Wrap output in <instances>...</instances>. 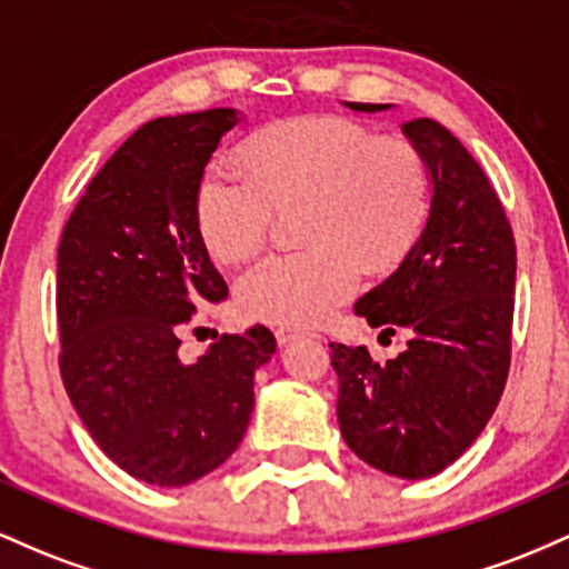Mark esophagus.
I'll use <instances>...</instances> for the list:
<instances>
[{"instance_id": "obj_1", "label": "esophagus", "mask_w": 569, "mask_h": 569, "mask_svg": "<svg viewBox=\"0 0 569 569\" xmlns=\"http://www.w3.org/2000/svg\"><path fill=\"white\" fill-rule=\"evenodd\" d=\"M299 335H302V331H297V329H286V326H280V329H276V339H278V345L291 342V339H297Z\"/></svg>"}]
</instances>
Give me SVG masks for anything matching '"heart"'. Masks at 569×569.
<instances>
[{
  "mask_svg": "<svg viewBox=\"0 0 569 569\" xmlns=\"http://www.w3.org/2000/svg\"><path fill=\"white\" fill-rule=\"evenodd\" d=\"M246 171L200 176L194 219L221 262L257 253L276 208L302 206L310 246L248 267L234 297L251 318L310 326L361 286V259L385 264L409 248L428 217L430 181L420 149L348 117L307 114L264 126L243 147Z\"/></svg>",
  "mask_w": 569,
  "mask_h": 569,
  "instance_id": "b5f03b06",
  "label": "heart"
}]
</instances>
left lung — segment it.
<instances>
[{
    "instance_id": "1",
    "label": "left lung",
    "mask_w": 569,
    "mask_h": 569,
    "mask_svg": "<svg viewBox=\"0 0 569 569\" xmlns=\"http://www.w3.org/2000/svg\"><path fill=\"white\" fill-rule=\"evenodd\" d=\"M382 112L385 103H348ZM433 181L430 213L401 264L356 312L393 335V361L331 342L337 420L377 471L428 479L466 452L498 407L511 367L516 243L502 202L466 147L430 117L403 122Z\"/></svg>"
}]
</instances>
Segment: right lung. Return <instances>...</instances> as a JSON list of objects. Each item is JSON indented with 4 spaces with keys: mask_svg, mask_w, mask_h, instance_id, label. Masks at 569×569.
I'll list each match as a JSON object with an SVG mask.
<instances>
[{
    "mask_svg": "<svg viewBox=\"0 0 569 569\" xmlns=\"http://www.w3.org/2000/svg\"><path fill=\"white\" fill-rule=\"evenodd\" d=\"M238 117H158L103 162L63 224L56 310L63 388L109 460L154 487H184L238 449L253 371L270 361L264 326L221 335L194 363L181 331L227 297L208 257L194 194Z\"/></svg>",
    "mask_w": 569,
    "mask_h": 569,
    "instance_id": "add662e5",
    "label": "right lung"
}]
</instances>
